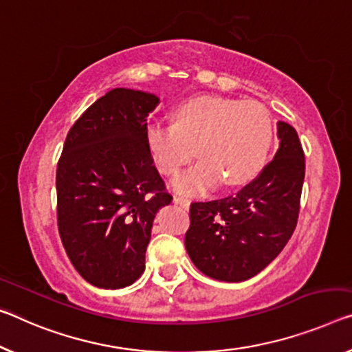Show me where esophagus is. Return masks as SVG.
<instances>
[{
  "label": "esophagus",
  "instance_id": "esophagus-1",
  "mask_svg": "<svg viewBox=\"0 0 352 352\" xmlns=\"http://www.w3.org/2000/svg\"><path fill=\"white\" fill-rule=\"evenodd\" d=\"M173 201H175L176 204H179V206H182V208H188V204H190V201H188V199L187 198H184V197H177V195H176V197L175 198H173Z\"/></svg>",
  "mask_w": 352,
  "mask_h": 352
}]
</instances>
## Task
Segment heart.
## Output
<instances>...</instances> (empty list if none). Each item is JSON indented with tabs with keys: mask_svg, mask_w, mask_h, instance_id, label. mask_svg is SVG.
Instances as JSON below:
<instances>
[{
	"mask_svg": "<svg viewBox=\"0 0 352 352\" xmlns=\"http://www.w3.org/2000/svg\"><path fill=\"white\" fill-rule=\"evenodd\" d=\"M173 118V124H149L146 144L155 168L166 176L190 162L198 148L201 160L173 181L177 192L203 193L220 181L241 186L266 164L274 122L259 102L198 96L177 105Z\"/></svg>",
	"mask_w": 352,
	"mask_h": 352,
	"instance_id": "1",
	"label": "heart"
}]
</instances>
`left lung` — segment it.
Returning a JSON list of instances; mask_svg holds the SVG:
<instances>
[{"label":"left lung","mask_w":352,"mask_h":352,"mask_svg":"<svg viewBox=\"0 0 352 352\" xmlns=\"http://www.w3.org/2000/svg\"><path fill=\"white\" fill-rule=\"evenodd\" d=\"M280 146L261 173L230 197L190 204L186 248L204 275L244 282L269 266L297 225L305 157L293 126L277 122Z\"/></svg>","instance_id":"8db88e82"}]
</instances>
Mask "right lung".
I'll return each instance as SVG.
<instances>
[{"mask_svg": "<svg viewBox=\"0 0 352 352\" xmlns=\"http://www.w3.org/2000/svg\"><path fill=\"white\" fill-rule=\"evenodd\" d=\"M159 97L115 88L78 118L56 170L58 231L86 282L105 289L132 285L160 208L171 203L146 144V118Z\"/></svg>", "mask_w": 352, "mask_h": 352, "instance_id": "add662e5", "label": "right lung"}]
</instances>
